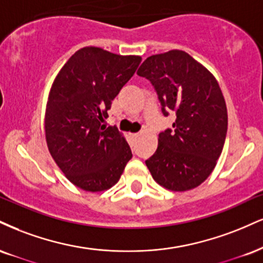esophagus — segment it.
Here are the masks:
<instances>
[{"label": "esophagus", "instance_id": "1", "mask_svg": "<svg viewBox=\"0 0 263 263\" xmlns=\"http://www.w3.org/2000/svg\"><path fill=\"white\" fill-rule=\"evenodd\" d=\"M132 136V137H134V138H136V137H138V136H140V134H134V135H131Z\"/></svg>", "mask_w": 263, "mask_h": 263}]
</instances>
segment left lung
Here are the masks:
<instances>
[{
  "label": "left lung",
  "mask_w": 263,
  "mask_h": 263,
  "mask_svg": "<svg viewBox=\"0 0 263 263\" xmlns=\"http://www.w3.org/2000/svg\"><path fill=\"white\" fill-rule=\"evenodd\" d=\"M137 74L154 87L163 115H176L173 129L159 134L156 153L145 165L167 190L197 187L213 172L227 137L228 112L219 84L181 50L149 56Z\"/></svg>",
  "instance_id": "8db88e82"
}]
</instances>
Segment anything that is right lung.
Segmentation results:
<instances>
[{
    "mask_svg": "<svg viewBox=\"0 0 263 263\" xmlns=\"http://www.w3.org/2000/svg\"><path fill=\"white\" fill-rule=\"evenodd\" d=\"M140 63V56L87 46L69 58L53 81L45 114L47 148L66 178L84 191L111 187L132 158L116 126L103 122Z\"/></svg>",
    "mask_w": 263,
    "mask_h": 263,
    "instance_id": "obj_1",
    "label": "right lung"
}]
</instances>
